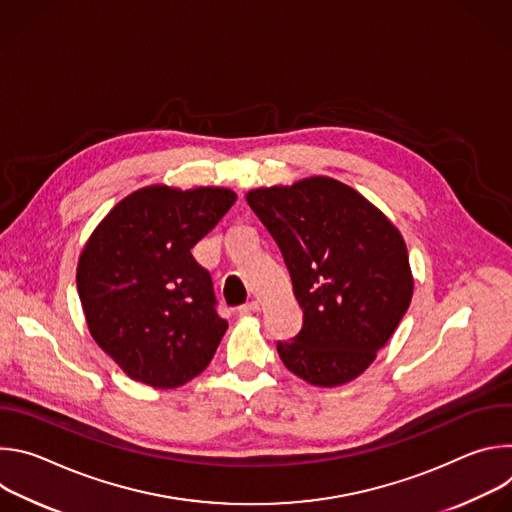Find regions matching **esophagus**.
<instances>
[{"instance_id": "1", "label": "esophagus", "mask_w": 512, "mask_h": 512, "mask_svg": "<svg viewBox=\"0 0 512 512\" xmlns=\"http://www.w3.org/2000/svg\"><path fill=\"white\" fill-rule=\"evenodd\" d=\"M255 312H259V302H247V304H243V306H239V314L241 316H247V314H255Z\"/></svg>"}]
</instances>
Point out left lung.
Masks as SVG:
<instances>
[{"label":"left lung","mask_w":512,"mask_h":512,"mask_svg":"<svg viewBox=\"0 0 512 512\" xmlns=\"http://www.w3.org/2000/svg\"><path fill=\"white\" fill-rule=\"evenodd\" d=\"M247 202L279 245L304 310L302 330L277 342L283 364L318 387L356 379L413 296L403 237L367 198L332 178L257 188Z\"/></svg>","instance_id":"8db88e82"}]
</instances>
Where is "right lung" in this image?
Listing matches in <instances>:
<instances>
[{"instance_id":"1","label":"right lung","mask_w":512,"mask_h":512,"mask_svg":"<svg viewBox=\"0 0 512 512\" xmlns=\"http://www.w3.org/2000/svg\"><path fill=\"white\" fill-rule=\"evenodd\" d=\"M235 200L227 188H141L91 235L79 298L95 342L131 379L174 389L208 367L229 324L192 247Z\"/></svg>"}]
</instances>
